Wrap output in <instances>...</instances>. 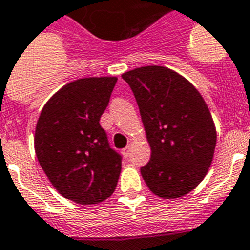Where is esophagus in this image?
Wrapping results in <instances>:
<instances>
[{
    "label": "esophagus",
    "instance_id": "esophagus-1",
    "mask_svg": "<svg viewBox=\"0 0 250 250\" xmlns=\"http://www.w3.org/2000/svg\"><path fill=\"white\" fill-rule=\"evenodd\" d=\"M129 153H131V146H127V147H125V149L122 150V154H123V157L125 158L128 157Z\"/></svg>",
    "mask_w": 250,
    "mask_h": 250
}]
</instances>
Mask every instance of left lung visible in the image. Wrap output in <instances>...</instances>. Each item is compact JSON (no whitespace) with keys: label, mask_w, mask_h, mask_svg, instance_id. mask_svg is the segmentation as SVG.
I'll return each mask as SVG.
<instances>
[{"label":"left lung","mask_w":250,"mask_h":250,"mask_svg":"<svg viewBox=\"0 0 250 250\" xmlns=\"http://www.w3.org/2000/svg\"><path fill=\"white\" fill-rule=\"evenodd\" d=\"M151 149L141 174L163 199L186 195L206 177L216 149L210 111L195 87L178 73L150 65L125 72Z\"/></svg>","instance_id":"obj_1"}]
</instances>
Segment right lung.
<instances>
[{
  "label": "right lung",
  "instance_id": "obj_1",
  "mask_svg": "<svg viewBox=\"0 0 250 250\" xmlns=\"http://www.w3.org/2000/svg\"><path fill=\"white\" fill-rule=\"evenodd\" d=\"M115 83L117 77L68 83L46 103L36 125L41 167L59 194L78 204H97L117 188L122 157L100 125Z\"/></svg>",
  "mask_w": 250,
  "mask_h": 250
}]
</instances>
